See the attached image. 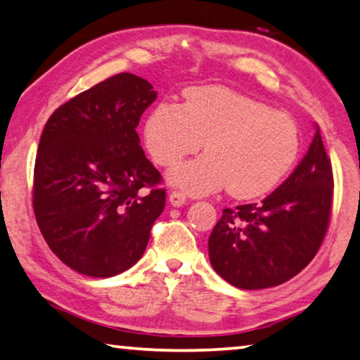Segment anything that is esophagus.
I'll return each instance as SVG.
<instances>
[{
    "mask_svg": "<svg viewBox=\"0 0 360 360\" xmlns=\"http://www.w3.org/2000/svg\"><path fill=\"white\" fill-rule=\"evenodd\" d=\"M187 200V195L182 191H173L169 193V203L173 205V207H182V205L186 203Z\"/></svg>",
    "mask_w": 360,
    "mask_h": 360,
    "instance_id": "obj_1",
    "label": "esophagus"
}]
</instances>
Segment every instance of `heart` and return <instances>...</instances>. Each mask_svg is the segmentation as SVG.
Here are the masks:
<instances>
[{
	"label": "heart",
	"instance_id": "1",
	"mask_svg": "<svg viewBox=\"0 0 360 360\" xmlns=\"http://www.w3.org/2000/svg\"><path fill=\"white\" fill-rule=\"evenodd\" d=\"M203 141L207 153L171 171V184L191 193L227 184L236 198L259 197L288 173L300 150L288 113L224 86L192 88L182 105L160 102L146 118V147L160 167H173Z\"/></svg>",
	"mask_w": 360,
	"mask_h": 360
}]
</instances>
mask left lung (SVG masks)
Here are the masks:
<instances>
[{"instance_id": "obj_1", "label": "left lung", "mask_w": 360, "mask_h": 360, "mask_svg": "<svg viewBox=\"0 0 360 360\" xmlns=\"http://www.w3.org/2000/svg\"><path fill=\"white\" fill-rule=\"evenodd\" d=\"M332 200V163L317 127L304 158L271 195L222 210L208 238L211 266L242 290L290 281L321 248Z\"/></svg>"}]
</instances>
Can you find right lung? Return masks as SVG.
<instances>
[{
	"label": "right lung",
	"instance_id": "obj_1",
	"mask_svg": "<svg viewBox=\"0 0 360 360\" xmlns=\"http://www.w3.org/2000/svg\"><path fill=\"white\" fill-rule=\"evenodd\" d=\"M155 99L147 79L123 72L67 101L44 124L33 211L53 253L83 276L134 266L165 210L162 174L136 131Z\"/></svg>",
	"mask_w": 360,
	"mask_h": 360
}]
</instances>
